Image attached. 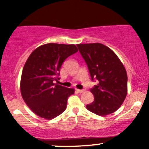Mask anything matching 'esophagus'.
Masks as SVG:
<instances>
[{"label":"esophagus","instance_id":"obj_1","mask_svg":"<svg viewBox=\"0 0 149 149\" xmlns=\"http://www.w3.org/2000/svg\"><path fill=\"white\" fill-rule=\"evenodd\" d=\"M76 91L78 92H79V93H82V92H83V90H79V89H76Z\"/></svg>","mask_w":149,"mask_h":149}]
</instances>
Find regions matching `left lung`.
I'll list each match as a JSON object with an SVG mask.
<instances>
[{"mask_svg": "<svg viewBox=\"0 0 149 149\" xmlns=\"http://www.w3.org/2000/svg\"><path fill=\"white\" fill-rule=\"evenodd\" d=\"M77 47L92 80H98L97 85L90 89L94 101L86 108L101 116L115 112L127 93V76L123 64L113 51L103 44H78Z\"/></svg>", "mask_w": 149, "mask_h": 149, "instance_id": "8db88e82", "label": "left lung"}]
</instances>
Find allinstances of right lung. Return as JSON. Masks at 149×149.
I'll return each mask as SVG.
<instances>
[{
    "mask_svg": "<svg viewBox=\"0 0 149 149\" xmlns=\"http://www.w3.org/2000/svg\"><path fill=\"white\" fill-rule=\"evenodd\" d=\"M78 52L75 45L48 43L37 47L26 61L20 89L22 98L31 110L40 117L51 120L66 108L74 89L58 85L61 64Z\"/></svg>",
    "mask_w": 149,
    "mask_h": 149,
    "instance_id": "add662e5",
    "label": "right lung"
}]
</instances>
